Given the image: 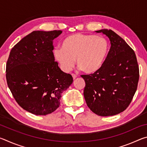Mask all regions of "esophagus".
Masks as SVG:
<instances>
[{
	"label": "esophagus",
	"mask_w": 147,
	"mask_h": 147,
	"mask_svg": "<svg viewBox=\"0 0 147 147\" xmlns=\"http://www.w3.org/2000/svg\"><path fill=\"white\" fill-rule=\"evenodd\" d=\"M71 75H72V76H73V79H74V80L75 79V78H76V77H77V76L76 75V74H72Z\"/></svg>",
	"instance_id": "esophagus-1"
}]
</instances>
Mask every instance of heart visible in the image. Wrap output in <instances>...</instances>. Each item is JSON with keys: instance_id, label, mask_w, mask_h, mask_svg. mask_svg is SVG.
<instances>
[{"instance_id": "b5f03b06", "label": "heart", "mask_w": 147, "mask_h": 147, "mask_svg": "<svg viewBox=\"0 0 147 147\" xmlns=\"http://www.w3.org/2000/svg\"><path fill=\"white\" fill-rule=\"evenodd\" d=\"M109 51V43L104 37L75 34L65 39L61 47L54 49L53 55L65 71L73 68L76 59L77 65L82 71L92 74L102 67Z\"/></svg>"}]
</instances>
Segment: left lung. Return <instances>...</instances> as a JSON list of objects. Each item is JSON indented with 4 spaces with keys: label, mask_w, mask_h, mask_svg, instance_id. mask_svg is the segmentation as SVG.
<instances>
[{
    "label": "left lung",
    "mask_w": 147,
    "mask_h": 147,
    "mask_svg": "<svg viewBox=\"0 0 147 147\" xmlns=\"http://www.w3.org/2000/svg\"><path fill=\"white\" fill-rule=\"evenodd\" d=\"M96 32L108 37L111 47L98 71L81 76L86 82L84 96L87 105L96 115H115L127 108L137 90L138 61L133 49L115 32L108 29Z\"/></svg>",
    "instance_id": "obj_1"
}]
</instances>
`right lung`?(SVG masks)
<instances>
[{
    "label": "right lung",
    "instance_id": "right-lung-1",
    "mask_svg": "<svg viewBox=\"0 0 147 147\" xmlns=\"http://www.w3.org/2000/svg\"><path fill=\"white\" fill-rule=\"evenodd\" d=\"M61 30L34 31L11 49L6 63V80L14 98L26 111L36 115L58 108L61 93L73 83L53 55V40Z\"/></svg>",
    "mask_w": 147,
    "mask_h": 147
}]
</instances>
